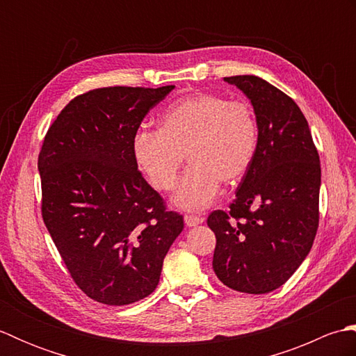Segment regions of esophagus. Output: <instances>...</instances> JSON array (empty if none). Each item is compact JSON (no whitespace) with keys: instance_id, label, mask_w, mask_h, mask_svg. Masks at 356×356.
Instances as JSON below:
<instances>
[{"instance_id":"1","label":"esophagus","mask_w":356,"mask_h":356,"mask_svg":"<svg viewBox=\"0 0 356 356\" xmlns=\"http://www.w3.org/2000/svg\"><path fill=\"white\" fill-rule=\"evenodd\" d=\"M205 218L200 217V216H191V214H186L185 216V225L186 226H197L200 223H203Z\"/></svg>"}]
</instances>
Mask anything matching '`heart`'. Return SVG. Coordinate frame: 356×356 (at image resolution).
I'll return each mask as SVG.
<instances>
[{
	"label": "heart",
	"mask_w": 356,
	"mask_h": 356,
	"mask_svg": "<svg viewBox=\"0 0 356 356\" xmlns=\"http://www.w3.org/2000/svg\"><path fill=\"white\" fill-rule=\"evenodd\" d=\"M259 149V122L246 101L197 93L170 105L159 130L142 128L133 156L149 184L170 191L185 154L190 166L177 184L172 203L200 211L214 202L220 185H236L251 170Z\"/></svg>",
	"instance_id": "1"
}]
</instances>
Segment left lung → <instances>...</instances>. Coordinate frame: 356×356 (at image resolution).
Listing matches in <instances>:
<instances>
[{
  "mask_svg": "<svg viewBox=\"0 0 356 356\" xmlns=\"http://www.w3.org/2000/svg\"><path fill=\"white\" fill-rule=\"evenodd\" d=\"M251 101L259 149L228 211L208 217L213 268L234 291L268 293L305 261L318 229L320 156L298 105L252 74L225 78Z\"/></svg>",
  "mask_w": 356,
  "mask_h": 356,
  "instance_id": "obj_1",
  "label": "left lung"
}]
</instances>
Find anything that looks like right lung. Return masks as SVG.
<instances>
[{
	"label": "right lung",
	"instance_id": "1",
	"mask_svg": "<svg viewBox=\"0 0 356 356\" xmlns=\"http://www.w3.org/2000/svg\"><path fill=\"white\" fill-rule=\"evenodd\" d=\"M174 86L105 87L65 105L38 156L42 220L79 289L97 303L148 297L184 217L138 170L133 139Z\"/></svg>",
	"mask_w": 356,
	"mask_h": 356
}]
</instances>
